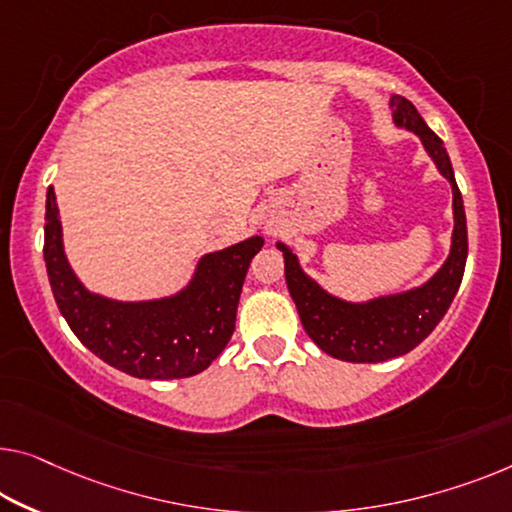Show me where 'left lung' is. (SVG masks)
I'll use <instances>...</instances> for the list:
<instances>
[{
  "label": "left lung",
  "instance_id": "left-lung-1",
  "mask_svg": "<svg viewBox=\"0 0 512 512\" xmlns=\"http://www.w3.org/2000/svg\"><path fill=\"white\" fill-rule=\"evenodd\" d=\"M391 105L395 108V124L421 137L425 151L453 186V246L437 276L411 292L381 296L368 303H347L326 294L315 280L305 276L292 250L278 243L285 255L287 289L299 310L305 333L322 352L349 363L388 361L421 345L451 308L464 276V264H467V216H464L462 195L455 183L444 142L427 128L423 117L407 98L395 96Z\"/></svg>",
  "mask_w": 512,
  "mask_h": 512
}]
</instances>
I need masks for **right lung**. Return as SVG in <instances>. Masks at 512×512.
Here are the masks:
<instances>
[{"label": "right lung", "mask_w": 512, "mask_h": 512, "mask_svg": "<svg viewBox=\"0 0 512 512\" xmlns=\"http://www.w3.org/2000/svg\"><path fill=\"white\" fill-rule=\"evenodd\" d=\"M262 246V236H253L204 255L193 282L172 299L110 301L75 278L52 186L45 200L43 259L59 312L89 352L140 379H183L209 368L232 338L243 280Z\"/></svg>", "instance_id": "1"}]
</instances>
